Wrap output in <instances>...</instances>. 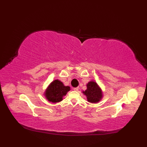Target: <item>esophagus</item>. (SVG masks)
<instances>
[{
    "instance_id": "1",
    "label": "esophagus",
    "mask_w": 147,
    "mask_h": 147,
    "mask_svg": "<svg viewBox=\"0 0 147 147\" xmlns=\"http://www.w3.org/2000/svg\"><path fill=\"white\" fill-rule=\"evenodd\" d=\"M73 90H74V91H78L79 88L78 87H76V88H73Z\"/></svg>"
}]
</instances>
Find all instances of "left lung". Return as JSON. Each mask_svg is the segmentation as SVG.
I'll return each mask as SVG.
<instances>
[{
	"instance_id": "1",
	"label": "left lung",
	"mask_w": 147,
	"mask_h": 147,
	"mask_svg": "<svg viewBox=\"0 0 147 147\" xmlns=\"http://www.w3.org/2000/svg\"><path fill=\"white\" fill-rule=\"evenodd\" d=\"M87 89L83 92L86 96L87 100L91 103H97L102 99L103 94L101 88L94 81H91L86 85Z\"/></svg>"
}]
</instances>
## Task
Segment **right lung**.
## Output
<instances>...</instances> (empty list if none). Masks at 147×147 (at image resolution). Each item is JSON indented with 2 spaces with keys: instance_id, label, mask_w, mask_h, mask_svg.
<instances>
[{
  "instance_id": "right-lung-1",
  "label": "right lung",
  "mask_w": 147,
  "mask_h": 147,
  "mask_svg": "<svg viewBox=\"0 0 147 147\" xmlns=\"http://www.w3.org/2000/svg\"><path fill=\"white\" fill-rule=\"evenodd\" d=\"M70 90L69 86H65L61 81L55 80L50 84L45 92V96L49 102L53 103L62 100L63 96Z\"/></svg>"
}]
</instances>
